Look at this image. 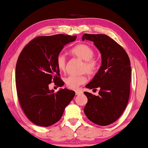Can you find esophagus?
I'll return each instance as SVG.
<instances>
[{
  "mask_svg": "<svg viewBox=\"0 0 148 148\" xmlns=\"http://www.w3.org/2000/svg\"><path fill=\"white\" fill-rule=\"evenodd\" d=\"M75 92H76V95H81V94H83V90L82 89H77V90H75Z\"/></svg>",
  "mask_w": 148,
  "mask_h": 148,
  "instance_id": "34e87169",
  "label": "esophagus"
}]
</instances>
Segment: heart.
Wrapping results in <instances>:
<instances>
[{"mask_svg":"<svg viewBox=\"0 0 148 148\" xmlns=\"http://www.w3.org/2000/svg\"><path fill=\"white\" fill-rule=\"evenodd\" d=\"M71 53L79 58L85 61L83 65V71H85L90 75L95 74L99 67V62L95 58L94 51L91 47L86 44L77 45L71 50ZM56 63L59 70L64 72L66 70V58L63 54H58ZM87 82V77L85 74L70 75L65 79L66 86L69 88L76 89L80 85Z\"/></svg>","mask_w":148,"mask_h":148,"instance_id":"1","label":"heart"}]
</instances>
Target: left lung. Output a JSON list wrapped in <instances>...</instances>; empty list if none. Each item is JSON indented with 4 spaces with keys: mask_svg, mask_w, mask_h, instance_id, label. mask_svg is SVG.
Segmentation results:
<instances>
[{
    "mask_svg": "<svg viewBox=\"0 0 148 148\" xmlns=\"http://www.w3.org/2000/svg\"><path fill=\"white\" fill-rule=\"evenodd\" d=\"M82 40L93 42L102 58V65L97 73L86 85L94 90L99 88V95L84 92L88 98L84 112L94 123L109 125L120 117L128 103L130 60L125 50L106 34H84Z\"/></svg>",
    "mask_w": 148,
    "mask_h": 148,
    "instance_id": "left-lung-1",
    "label": "left lung"
}]
</instances>
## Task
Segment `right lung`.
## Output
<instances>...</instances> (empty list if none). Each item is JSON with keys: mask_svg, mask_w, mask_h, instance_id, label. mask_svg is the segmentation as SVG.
I'll use <instances>...</instances> for the list:
<instances>
[{"mask_svg": "<svg viewBox=\"0 0 148 148\" xmlns=\"http://www.w3.org/2000/svg\"><path fill=\"white\" fill-rule=\"evenodd\" d=\"M76 38L62 34L38 36L19 55L15 70L18 99L26 116L38 126L47 127L57 123L74 97V91L64 88L54 92L49 89V85H64L56 58L63 47Z\"/></svg>", "mask_w": 148, "mask_h": 148, "instance_id": "1", "label": "right lung"}]
</instances>
